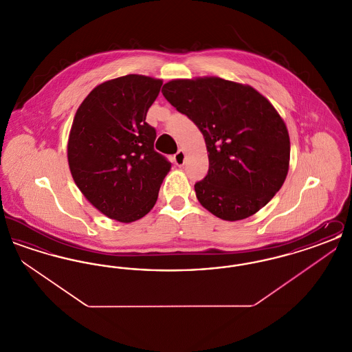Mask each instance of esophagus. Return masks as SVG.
Masks as SVG:
<instances>
[{
    "label": "esophagus",
    "instance_id": "1",
    "mask_svg": "<svg viewBox=\"0 0 352 352\" xmlns=\"http://www.w3.org/2000/svg\"><path fill=\"white\" fill-rule=\"evenodd\" d=\"M184 161H186V154H184V151H178L174 154V162H175V165L182 166L184 164Z\"/></svg>",
    "mask_w": 352,
    "mask_h": 352
}]
</instances>
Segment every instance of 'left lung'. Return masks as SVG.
I'll return each instance as SVG.
<instances>
[{
  "instance_id": "1",
  "label": "left lung",
  "mask_w": 352,
  "mask_h": 352,
  "mask_svg": "<svg viewBox=\"0 0 352 352\" xmlns=\"http://www.w3.org/2000/svg\"><path fill=\"white\" fill-rule=\"evenodd\" d=\"M162 94L204 137L210 166L195 184L201 206L228 221L261 210L284 184L290 158L286 125L268 99L215 76L175 79Z\"/></svg>"
}]
</instances>
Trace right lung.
<instances>
[{"label":"right lung","mask_w":352,"mask_h":352,"mask_svg":"<svg viewBox=\"0 0 352 352\" xmlns=\"http://www.w3.org/2000/svg\"><path fill=\"white\" fill-rule=\"evenodd\" d=\"M162 80L126 75L94 88L80 104L68 138V165L79 190L101 214L121 223L154 207L171 164L154 151L145 120Z\"/></svg>","instance_id":"right-lung-1"}]
</instances>
